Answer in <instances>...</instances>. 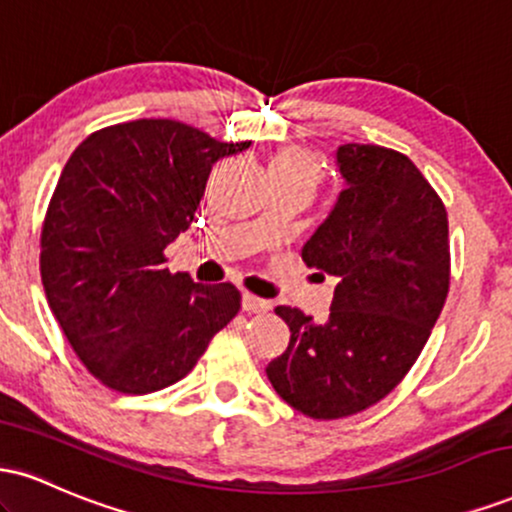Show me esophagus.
Instances as JSON below:
<instances>
[{
  "label": "esophagus",
  "instance_id": "1",
  "mask_svg": "<svg viewBox=\"0 0 512 512\" xmlns=\"http://www.w3.org/2000/svg\"><path fill=\"white\" fill-rule=\"evenodd\" d=\"M243 310L245 313H264V310H269V301H264V298H257V296H252V293L245 291L243 293Z\"/></svg>",
  "mask_w": 512,
  "mask_h": 512
}]
</instances>
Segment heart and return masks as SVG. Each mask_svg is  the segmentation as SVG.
<instances>
[{
	"label": "heart",
	"instance_id": "1",
	"mask_svg": "<svg viewBox=\"0 0 512 512\" xmlns=\"http://www.w3.org/2000/svg\"><path fill=\"white\" fill-rule=\"evenodd\" d=\"M267 175L269 178L298 182L313 195L315 187L322 182L325 170H322L320 158L313 151L303 149V146H286L267 161Z\"/></svg>",
	"mask_w": 512,
	"mask_h": 512
}]
</instances>
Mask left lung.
<instances>
[{
    "instance_id": "8db88e82",
    "label": "left lung",
    "mask_w": 512,
    "mask_h": 512,
    "mask_svg": "<svg viewBox=\"0 0 512 512\" xmlns=\"http://www.w3.org/2000/svg\"><path fill=\"white\" fill-rule=\"evenodd\" d=\"M346 182L303 245V262L337 276L330 317L274 310L291 342L267 366L276 395L310 419H344L402 383L431 337L450 289L448 211L399 151L344 144Z\"/></svg>"
}]
</instances>
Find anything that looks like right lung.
Masks as SVG:
<instances>
[{
  "label": "right lung",
  "mask_w": 512,
  "mask_h": 512,
  "mask_svg": "<svg viewBox=\"0 0 512 512\" xmlns=\"http://www.w3.org/2000/svg\"><path fill=\"white\" fill-rule=\"evenodd\" d=\"M178 120L93 132L64 166L40 233V276L74 354L103 385L146 395L185 378L240 310L233 284L170 274L211 166L245 151Z\"/></svg>",
  "instance_id": "right-lung-1"
}]
</instances>
